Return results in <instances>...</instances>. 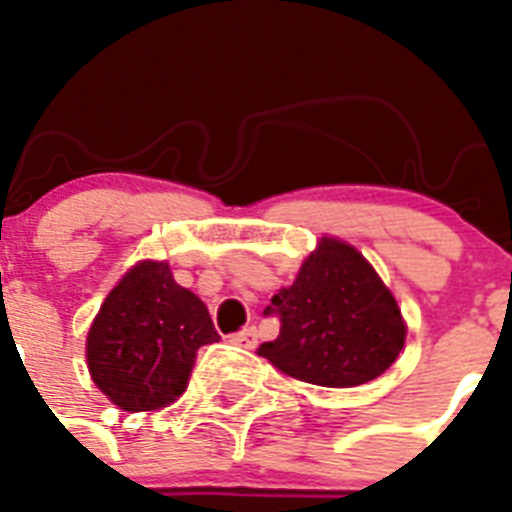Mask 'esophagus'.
Here are the masks:
<instances>
[{"mask_svg":"<svg viewBox=\"0 0 512 512\" xmlns=\"http://www.w3.org/2000/svg\"><path fill=\"white\" fill-rule=\"evenodd\" d=\"M231 342H234L236 347H242V350H255V347H257V328L255 326L244 328V331H239V334L231 336Z\"/></svg>","mask_w":512,"mask_h":512,"instance_id":"1","label":"esophagus"}]
</instances>
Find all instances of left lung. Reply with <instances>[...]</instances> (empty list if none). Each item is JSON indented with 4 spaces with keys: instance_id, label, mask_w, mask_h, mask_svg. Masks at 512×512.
<instances>
[{
    "instance_id": "8db88e82",
    "label": "left lung",
    "mask_w": 512,
    "mask_h": 512,
    "mask_svg": "<svg viewBox=\"0 0 512 512\" xmlns=\"http://www.w3.org/2000/svg\"><path fill=\"white\" fill-rule=\"evenodd\" d=\"M265 313L281 318L273 342L257 355L307 384L360 386L400 357L407 323L392 289L363 252L321 236L302 260L292 286L278 289Z\"/></svg>"
}]
</instances>
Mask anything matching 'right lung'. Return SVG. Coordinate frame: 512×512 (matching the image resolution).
<instances>
[{
    "label": "right lung",
    "mask_w": 512,
    "mask_h": 512,
    "mask_svg": "<svg viewBox=\"0 0 512 512\" xmlns=\"http://www.w3.org/2000/svg\"><path fill=\"white\" fill-rule=\"evenodd\" d=\"M218 342L207 305L176 284L168 260H139L110 289L86 336L91 381L128 413L186 392L202 344Z\"/></svg>",
    "instance_id": "obj_1"
}]
</instances>
